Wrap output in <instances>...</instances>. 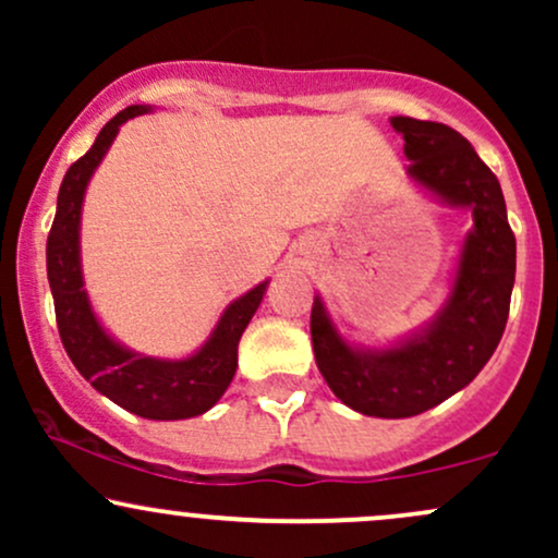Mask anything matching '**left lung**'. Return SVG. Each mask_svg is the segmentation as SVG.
<instances>
[{
  "label": "left lung",
  "instance_id": "left-lung-1",
  "mask_svg": "<svg viewBox=\"0 0 558 558\" xmlns=\"http://www.w3.org/2000/svg\"><path fill=\"white\" fill-rule=\"evenodd\" d=\"M403 136L407 178L440 204L470 209L451 291L430 323L369 349L338 332L323 296L312 304V349L325 383L367 417L403 420L470 386L501 341L517 270V241L498 178L462 133L444 123L390 118Z\"/></svg>",
  "mask_w": 558,
  "mask_h": 558
}]
</instances>
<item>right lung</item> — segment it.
Segmentation results:
<instances>
[{"label":"right lung","mask_w":558,"mask_h":558,"mask_svg":"<svg viewBox=\"0 0 558 558\" xmlns=\"http://www.w3.org/2000/svg\"><path fill=\"white\" fill-rule=\"evenodd\" d=\"M155 107L133 105L99 131L92 149L70 165L57 194V215L47 239V278L52 288L57 328L70 362L101 396L144 420H189L209 412L226 393L239 367V341L267 293L262 280L222 310L220 319L194 354L159 360L128 349L96 317L83 288L81 213L96 168L110 151L120 125Z\"/></svg>","instance_id":"obj_1"}]
</instances>
